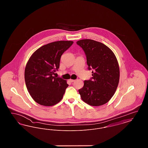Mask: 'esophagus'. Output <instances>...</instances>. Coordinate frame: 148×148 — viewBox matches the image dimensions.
Segmentation results:
<instances>
[{"mask_svg":"<svg viewBox=\"0 0 148 148\" xmlns=\"http://www.w3.org/2000/svg\"><path fill=\"white\" fill-rule=\"evenodd\" d=\"M69 81L71 82V83H73V82H74L75 81V80H74V79H69Z\"/></svg>","mask_w":148,"mask_h":148,"instance_id":"obj_1","label":"esophagus"}]
</instances>
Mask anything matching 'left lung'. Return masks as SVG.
<instances>
[{"instance_id":"left-lung-1","label":"left lung","mask_w":148,"mask_h":148,"mask_svg":"<svg viewBox=\"0 0 148 148\" xmlns=\"http://www.w3.org/2000/svg\"><path fill=\"white\" fill-rule=\"evenodd\" d=\"M86 56L89 70L92 69V77L85 80L79 90L82 99L90 106L105 104L113 97L119 84L120 70L113 51L105 44L92 39L77 41Z\"/></svg>"}]
</instances>
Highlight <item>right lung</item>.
<instances>
[{
    "label": "right lung",
    "mask_w": 148,
    "mask_h": 148,
    "mask_svg": "<svg viewBox=\"0 0 148 148\" xmlns=\"http://www.w3.org/2000/svg\"><path fill=\"white\" fill-rule=\"evenodd\" d=\"M73 44L64 40L50 42L38 49L29 59L25 82L30 96L39 104L54 106L63 98L69 85L54 75L59 68L62 55Z\"/></svg>",
    "instance_id": "add662e5"
}]
</instances>
